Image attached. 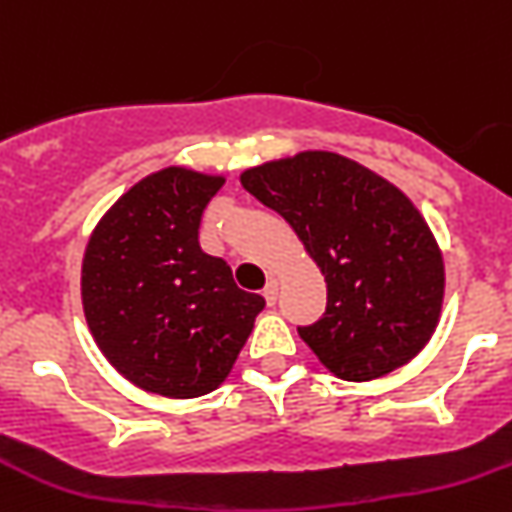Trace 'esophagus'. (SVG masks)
<instances>
[{
	"label": "esophagus",
	"mask_w": 512,
	"mask_h": 512,
	"mask_svg": "<svg viewBox=\"0 0 512 512\" xmlns=\"http://www.w3.org/2000/svg\"><path fill=\"white\" fill-rule=\"evenodd\" d=\"M278 290H280V280L278 278H270V283H267L265 290H262V295H265L267 305L278 303Z\"/></svg>",
	"instance_id": "esophagus-1"
}]
</instances>
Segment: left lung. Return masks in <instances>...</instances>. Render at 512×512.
Instances as JSON below:
<instances>
[{
    "instance_id": "left-lung-1",
    "label": "left lung",
    "mask_w": 512,
    "mask_h": 512,
    "mask_svg": "<svg viewBox=\"0 0 512 512\" xmlns=\"http://www.w3.org/2000/svg\"><path fill=\"white\" fill-rule=\"evenodd\" d=\"M293 227L326 278V313L298 328L343 381H371L429 343L444 300V260L412 199L358 161L300 151L240 174Z\"/></svg>"
}]
</instances>
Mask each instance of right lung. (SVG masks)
Listing matches in <instances>:
<instances>
[{
    "label": "right lung",
    "instance_id": "add662e5",
    "mask_svg": "<svg viewBox=\"0 0 512 512\" xmlns=\"http://www.w3.org/2000/svg\"><path fill=\"white\" fill-rule=\"evenodd\" d=\"M224 176L186 166L148 174L100 217L80 272L85 321L108 364L148 394L217 389L265 308L227 262L199 247V222Z\"/></svg>",
    "mask_w": 512,
    "mask_h": 512
}]
</instances>
